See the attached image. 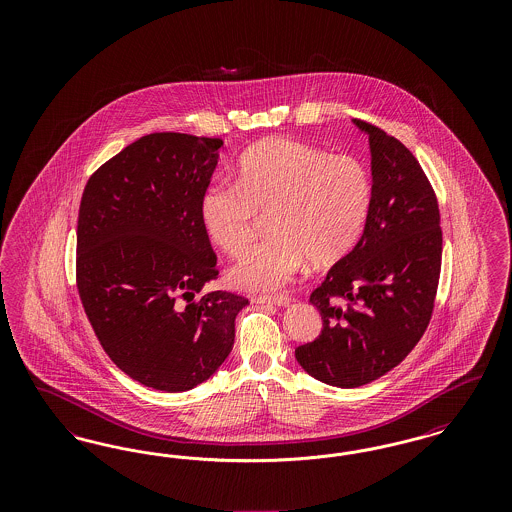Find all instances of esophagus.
I'll return each mask as SVG.
<instances>
[{
    "label": "esophagus",
    "instance_id": "1",
    "mask_svg": "<svg viewBox=\"0 0 512 512\" xmlns=\"http://www.w3.org/2000/svg\"><path fill=\"white\" fill-rule=\"evenodd\" d=\"M255 303L259 305H276V307H288L292 303L290 295H257L253 297Z\"/></svg>",
    "mask_w": 512,
    "mask_h": 512
}]
</instances>
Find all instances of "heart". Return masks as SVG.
<instances>
[{
  "mask_svg": "<svg viewBox=\"0 0 512 512\" xmlns=\"http://www.w3.org/2000/svg\"><path fill=\"white\" fill-rule=\"evenodd\" d=\"M372 205V178L353 155L272 138L245 151L236 182L211 184L199 201L209 238L242 255L268 215L272 236L232 267L234 286L278 290L309 261L328 267L359 242Z\"/></svg>",
  "mask_w": 512,
  "mask_h": 512,
  "instance_id": "heart-1",
  "label": "heart"
}]
</instances>
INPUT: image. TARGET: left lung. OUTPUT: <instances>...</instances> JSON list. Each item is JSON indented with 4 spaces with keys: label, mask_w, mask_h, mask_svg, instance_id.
I'll return each mask as SVG.
<instances>
[{
    "label": "left lung",
    "mask_w": 512,
    "mask_h": 512,
    "mask_svg": "<svg viewBox=\"0 0 512 512\" xmlns=\"http://www.w3.org/2000/svg\"><path fill=\"white\" fill-rule=\"evenodd\" d=\"M368 134L372 205L357 245L311 293L322 317L297 363L328 386L359 388L399 365L428 328L441 270L436 194L413 153L378 126Z\"/></svg>",
    "instance_id": "1"
}]
</instances>
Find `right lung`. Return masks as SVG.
<instances>
[{"instance_id": "add662e5", "label": "right lung", "mask_w": 512, "mask_h": 512, "mask_svg": "<svg viewBox=\"0 0 512 512\" xmlns=\"http://www.w3.org/2000/svg\"><path fill=\"white\" fill-rule=\"evenodd\" d=\"M220 147V138L147 134L103 163L80 201L82 307L109 359L153 390L188 391L211 378L249 303L220 290L198 294L219 276L199 201Z\"/></svg>"}]
</instances>
